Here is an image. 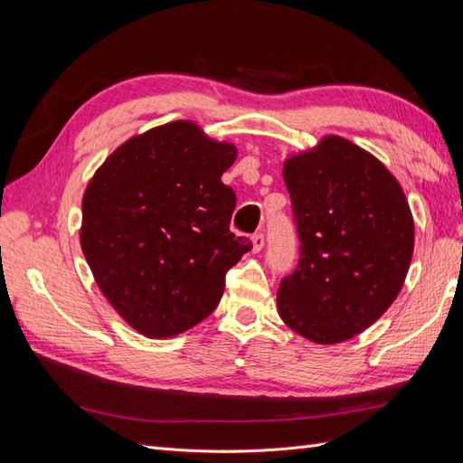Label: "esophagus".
<instances>
[{"label":"esophagus","instance_id":"34e87169","mask_svg":"<svg viewBox=\"0 0 463 463\" xmlns=\"http://www.w3.org/2000/svg\"><path fill=\"white\" fill-rule=\"evenodd\" d=\"M250 240H253V250H255V253L264 247V233L262 232H257L253 237H250Z\"/></svg>","mask_w":463,"mask_h":463}]
</instances>
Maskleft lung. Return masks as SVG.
<instances>
[{
	"instance_id": "left-lung-1",
	"label": "left lung",
	"mask_w": 463,
	"mask_h": 463,
	"mask_svg": "<svg viewBox=\"0 0 463 463\" xmlns=\"http://www.w3.org/2000/svg\"><path fill=\"white\" fill-rule=\"evenodd\" d=\"M284 181L301 245L278 313L307 340L345 342L398 298L413 255L410 204L394 175L342 137L286 160Z\"/></svg>"
}]
</instances>
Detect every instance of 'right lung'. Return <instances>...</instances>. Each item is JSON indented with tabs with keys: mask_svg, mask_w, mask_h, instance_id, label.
Listing matches in <instances>:
<instances>
[{
	"mask_svg": "<svg viewBox=\"0 0 463 463\" xmlns=\"http://www.w3.org/2000/svg\"><path fill=\"white\" fill-rule=\"evenodd\" d=\"M237 156L191 121L129 138L82 197L80 247L111 307L148 338H170L213 313L226 274L253 249L230 232Z\"/></svg>",
	"mask_w": 463,
	"mask_h": 463,
	"instance_id": "1",
	"label": "right lung"
}]
</instances>
